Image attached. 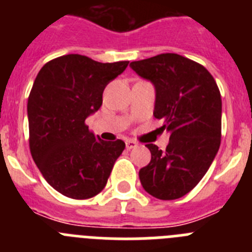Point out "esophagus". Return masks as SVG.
<instances>
[{"instance_id":"esophagus-1","label":"esophagus","mask_w":252,"mask_h":252,"mask_svg":"<svg viewBox=\"0 0 252 252\" xmlns=\"http://www.w3.org/2000/svg\"><path fill=\"white\" fill-rule=\"evenodd\" d=\"M136 146L137 144L135 141H132V140H127V141H126V149H127V150H131V149L136 148Z\"/></svg>"}]
</instances>
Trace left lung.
Segmentation results:
<instances>
[{"instance_id": "obj_1", "label": "left lung", "mask_w": 252, "mask_h": 252, "mask_svg": "<svg viewBox=\"0 0 252 252\" xmlns=\"http://www.w3.org/2000/svg\"><path fill=\"white\" fill-rule=\"evenodd\" d=\"M130 66L154 84V117L170 132L165 151L146 144L151 160L140 169V182L158 199H178L201 182L220 149L221 93L203 65L174 53L131 62Z\"/></svg>"}]
</instances>
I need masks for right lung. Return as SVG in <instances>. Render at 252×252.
Segmentation results:
<instances>
[{"instance_id": "add662e5", "label": "right lung", "mask_w": 252, "mask_h": 252, "mask_svg": "<svg viewBox=\"0 0 252 252\" xmlns=\"http://www.w3.org/2000/svg\"><path fill=\"white\" fill-rule=\"evenodd\" d=\"M127 65L68 54L48 62L35 78L28 101L31 157L65 197L88 199L102 192L124 151L122 140L103 141L86 119L99 110L106 86Z\"/></svg>"}]
</instances>
